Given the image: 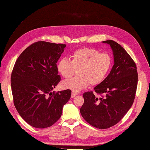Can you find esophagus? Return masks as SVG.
<instances>
[{
  "instance_id": "obj_1",
  "label": "esophagus",
  "mask_w": 150,
  "mask_h": 150,
  "mask_svg": "<svg viewBox=\"0 0 150 150\" xmlns=\"http://www.w3.org/2000/svg\"><path fill=\"white\" fill-rule=\"evenodd\" d=\"M76 95H78V93H76V92H74V91H72V93H71V98H73L74 97H75Z\"/></svg>"
}]
</instances>
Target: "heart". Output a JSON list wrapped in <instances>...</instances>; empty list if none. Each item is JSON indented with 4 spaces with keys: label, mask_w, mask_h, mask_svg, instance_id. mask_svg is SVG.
I'll return each instance as SVG.
<instances>
[{
    "label": "heart",
    "mask_w": 150,
    "mask_h": 150,
    "mask_svg": "<svg viewBox=\"0 0 150 150\" xmlns=\"http://www.w3.org/2000/svg\"><path fill=\"white\" fill-rule=\"evenodd\" d=\"M112 64V58L107 53H100L92 48L76 50L71 60L61 58L57 63V70L63 78H70L78 69V76L63 81L62 87L77 92L91 84L97 86L106 79Z\"/></svg>",
    "instance_id": "heart-1"
}]
</instances>
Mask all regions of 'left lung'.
<instances>
[{"mask_svg":"<svg viewBox=\"0 0 150 150\" xmlns=\"http://www.w3.org/2000/svg\"><path fill=\"white\" fill-rule=\"evenodd\" d=\"M110 46L114 56V65L110 73L93 91L84 93V104L80 109L83 118L99 129L115 125L133 105L138 84L135 62L121 45L114 40L103 41Z\"/></svg>","mask_w":150,"mask_h":150,"instance_id":"1","label":"left lung"}]
</instances>
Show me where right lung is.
Segmentation results:
<instances>
[{
  "mask_svg": "<svg viewBox=\"0 0 150 150\" xmlns=\"http://www.w3.org/2000/svg\"><path fill=\"white\" fill-rule=\"evenodd\" d=\"M66 44L38 41L21 53L11 74L13 104L25 122L37 128L51 126L60 118L71 91L51 92L60 82L56 63Z\"/></svg>",
  "mask_w": 150,
  "mask_h": 150,
  "instance_id": "obj_1",
  "label": "right lung"
}]
</instances>
